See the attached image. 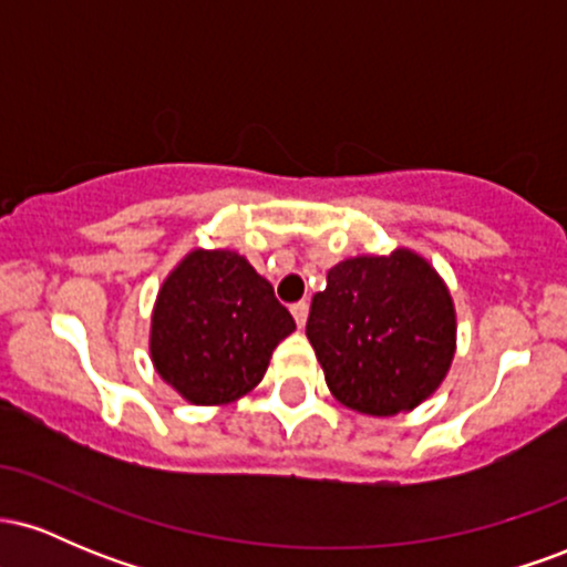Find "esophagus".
Listing matches in <instances>:
<instances>
[{
  "instance_id": "34e87169",
  "label": "esophagus",
  "mask_w": 567,
  "mask_h": 567,
  "mask_svg": "<svg viewBox=\"0 0 567 567\" xmlns=\"http://www.w3.org/2000/svg\"><path fill=\"white\" fill-rule=\"evenodd\" d=\"M290 311H292V320H296L298 328H303L306 320H309V303H303V301L301 303H292Z\"/></svg>"
}]
</instances>
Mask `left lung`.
I'll return each instance as SVG.
<instances>
[{
    "instance_id": "8db88e82",
    "label": "left lung",
    "mask_w": 567,
    "mask_h": 567,
    "mask_svg": "<svg viewBox=\"0 0 567 567\" xmlns=\"http://www.w3.org/2000/svg\"><path fill=\"white\" fill-rule=\"evenodd\" d=\"M455 333L451 288L410 247L338 261L306 322L330 394L381 419L410 413L437 392L453 365Z\"/></svg>"
}]
</instances>
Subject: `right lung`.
Wrapping results in <instances>:
<instances>
[{
	"label": "right lung",
	"instance_id": "obj_1",
	"mask_svg": "<svg viewBox=\"0 0 567 567\" xmlns=\"http://www.w3.org/2000/svg\"><path fill=\"white\" fill-rule=\"evenodd\" d=\"M296 330L275 288L229 247H194L159 285L148 328L157 375L186 402L218 408L261 383Z\"/></svg>",
	"mask_w": 567,
	"mask_h": 567
}]
</instances>
